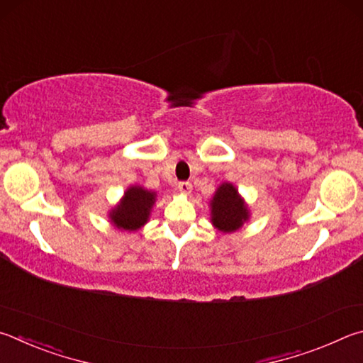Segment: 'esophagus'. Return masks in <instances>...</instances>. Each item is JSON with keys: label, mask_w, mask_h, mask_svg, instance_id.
Returning <instances> with one entry per match:
<instances>
[{"label": "esophagus", "mask_w": 363, "mask_h": 363, "mask_svg": "<svg viewBox=\"0 0 363 363\" xmlns=\"http://www.w3.org/2000/svg\"><path fill=\"white\" fill-rule=\"evenodd\" d=\"M191 189H193V186H191V183H189V182L178 183V191H180L182 194H189V193H191Z\"/></svg>", "instance_id": "34e87169"}]
</instances>
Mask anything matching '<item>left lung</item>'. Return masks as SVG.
<instances>
[{
    "label": "left lung",
    "instance_id": "obj_1",
    "mask_svg": "<svg viewBox=\"0 0 363 363\" xmlns=\"http://www.w3.org/2000/svg\"><path fill=\"white\" fill-rule=\"evenodd\" d=\"M208 207L212 225L223 234L239 231L250 218L249 206L231 182H223L215 189Z\"/></svg>",
    "mask_w": 363,
    "mask_h": 363
}]
</instances>
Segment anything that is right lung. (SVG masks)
<instances>
[{"instance_id": "right-lung-1", "label": "right lung", "mask_w": 363, "mask_h": 363, "mask_svg": "<svg viewBox=\"0 0 363 363\" xmlns=\"http://www.w3.org/2000/svg\"><path fill=\"white\" fill-rule=\"evenodd\" d=\"M156 199V191L132 185L125 189L118 204L108 212V220L119 231H138L150 221Z\"/></svg>"}]
</instances>
